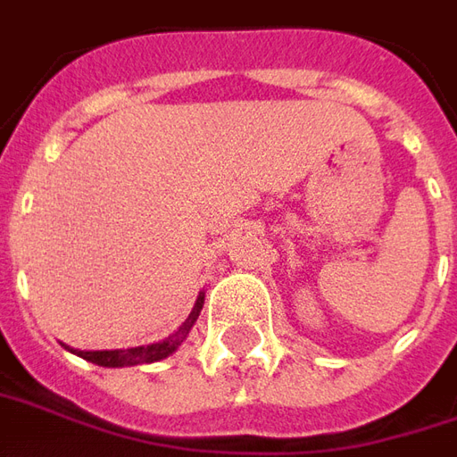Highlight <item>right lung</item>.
Instances as JSON below:
<instances>
[{"label": "right lung", "instance_id": "1", "mask_svg": "<svg viewBox=\"0 0 457 457\" xmlns=\"http://www.w3.org/2000/svg\"><path fill=\"white\" fill-rule=\"evenodd\" d=\"M204 298L206 294L201 291L196 295V303L191 308V313H188V319L179 326V328L169 336V338H163L159 343H149V345H137V348H116V351H77V348H69L64 345L66 351H71L79 358H84V361H89V363H96V366L104 368H124V366H141V363H156V361H163V358H169V355L179 351V345L187 341L188 333L194 328V323L201 316V308H204Z\"/></svg>", "mask_w": 457, "mask_h": 457}]
</instances>
